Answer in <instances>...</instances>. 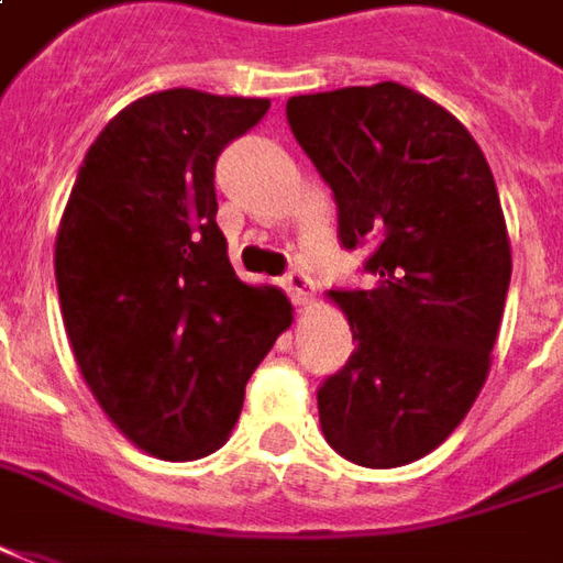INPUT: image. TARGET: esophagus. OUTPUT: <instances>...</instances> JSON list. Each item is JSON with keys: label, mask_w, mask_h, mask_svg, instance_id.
Wrapping results in <instances>:
<instances>
[{"label": "esophagus", "mask_w": 563, "mask_h": 563, "mask_svg": "<svg viewBox=\"0 0 563 563\" xmlns=\"http://www.w3.org/2000/svg\"><path fill=\"white\" fill-rule=\"evenodd\" d=\"M283 286H286V292L292 296V301H296L298 308H308L313 298V283L308 274H301V271H292L286 280H283Z\"/></svg>", "instance_id": "obj_1"}]
</instances>
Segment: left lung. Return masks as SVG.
Wrapping results in <instances>:
<instances>
[{"label": "left lung", "instance_id": "8db88e82", "mask_svg": "<svg viewBox=\"0 0 563 563\" xmlns=\"http://www.w3.org/2000/svg\"><path fill=\"white\" fill-rule=\"evenodd\" d=\"M286 117L335 194L347 250L373 243V289L339 292L354 354L317 391L339 456L397 468L438 450L490 373L511 280L493 172L468 129L400 82L296 95Z\"/></svg>", "mask_w": 563, "mask_h": 563}]
</instances>
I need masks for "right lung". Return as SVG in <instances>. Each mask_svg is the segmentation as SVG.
<instances>
[{"label":"right lung","instance_id":"1","mask_svg":"<svg viewBox=\"0 0 563 563\" xmlns=\"http://www.w3.org/2000/svg\"><path fill=\"white\" fill-rule=\"evenodd\" d=\"M267 98L166 89L122 107L86 153L55 240L64 330L98 407L166 462L216 453L292 305L233 274L216 159Z\"/></svg>","mask_w":563,"mask_h":563}]
</instances>
